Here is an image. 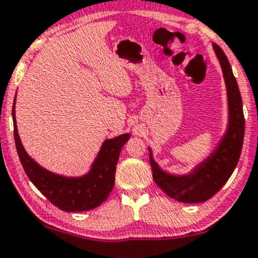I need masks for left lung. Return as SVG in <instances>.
<instances>
[{"label": "left lung", "instance_id": "8db88e82", "mask_svg": "<svg viewBox=\"0 0 258 258\" xmlns=\"http://www.w3.org/2000/svg\"><path fill=\"white\" fill-rule=\"evenodd\" d=\"M212 48L221 66L226 86L228 121L224 137L209 156L194 166L190 172L181 175L161 169L154 160L153 151L148 147L154 181L166 195L180 203L198 204L212 198L230 179L242 150L245 118L240 89L224 50L216 43H212Z\"/></svg>", "mask_w": 258, "mask_h": 258}]
</instances>
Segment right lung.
Masks as SVG:
<instances>
[{
	"mask_svg": "<svg viewBox=\"0 0 258 258\" xmlns=\"http://www.w3.org/2000/svg\"><path fill=\"white\" fill-rule=\"evenodd\" d=\"M15 105L16 97L12 107L16 148L21 164L34 186L53 205L67 212L87 211L104 203L113 190L116 163L121 148L129 140V133L104 140L88 172L81 176H66L49 171L28 155L18 135Z\"/></svg>",
	"mask_w": 258,
	"mask_h": 258,
	"instance_id": "obj_1",
	"label": "right lung"
}]
</instances>
